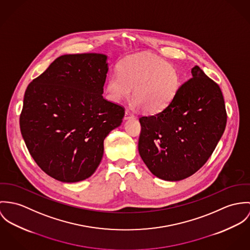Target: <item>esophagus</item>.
<instances>
[{"label": "esophagus", "instance_id": "1", "mask_svg": "<svg viewBox=\"0 0 250 250\" xmlns=\"http://www.w3.org/2000/svg\"><path fill=\"white\" fill-rule=\"evenodd\" d=\"M133 118H134V115L131 112L128 111V110L125 112V117H124L125 120H129V119H133Z\"/></svg>", "mask_w": 250, "mask_h": 250}]
</instances>
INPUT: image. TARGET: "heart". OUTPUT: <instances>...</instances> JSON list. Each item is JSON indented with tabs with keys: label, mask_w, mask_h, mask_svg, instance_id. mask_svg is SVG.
Listing matches in <instances>:
<instances>
[{
	"label": "heart",
	"mask_w": 250,
	"mask_h": 250,
	"mask_svg": "<svg viewBox=\"0 0 250 250\" xmlns=\"http://www.w3.org/2000/svg\"><path fill=\"white\" fill-rule=\"evenodd\" d=\"M180 87L177 69L154 55H140L124 60L119 74H112L106 82V97L115 104L129 98L133 105L146 113L163 111L172 102Z\"/></svg>",
	"instance_id": "obj_1"
}]
</instances>
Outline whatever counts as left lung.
<instances>
[{"label":"left lung","mask_w":250,"mask_h":250,"mask_svg":"<svg viewBox=\"0 0 250 250\" xmlns=\"http://www.w3.org/2000/svg\"><path fill=\"white\" fill-rule=\"evenodd\" d=\"M163 111L141 117L139 154L150 172L167 181L185 179L203 166L226 125L219 85L198 67Z\"/></svg>","instance_id":"1"}]
</instances>
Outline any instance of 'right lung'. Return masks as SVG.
<instances>
[{
	"instance_id": "1",
	"label": "right lung",
	"mask_w": 250,
	"mask_h": 250,
	"mask_svg": "<svg viewBox=\"0 0 250 250\" xmlns=\"http://www.w3.org/2000/svg\"><path fill=\"white\" fill-rule=\"evenodd\" d=\"M107 56H59L28 84L20 129L36 164L58 181L90 177L104 155V141L125 110L104 99Z\"/></svg>"
}]
</instances>
